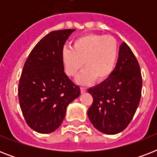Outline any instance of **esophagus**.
<instances>
[{
    "instance_id": "1",
    "label": "esophagus",
    "mask_w": 157,
    "mask_h": 157,
    "mask_svg": "<svg viewBox=\"0 0 157 157\" xmlns=\"http://www.w3.org/2000/svg\"><path fill=\"white\" fill-rule=\"evenodd\" d=\"M81 92L82 94L86 93V89L85 88V87H81Z\"/></svg>"
}]
</instances>
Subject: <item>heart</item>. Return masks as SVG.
Segmentation results:
<instances>
[{"instance_id": "obj_1", "label": "heart", "mask_w": 157, "mask_h": 157, "mask_svg": "<svg viewBox=\"0 0 157 157\" xmlns=\"http://www.w3.org/2000/svg\"><path fill=\"white\" fill-rule=\"evenodd\" d=\"M118 59V43L112 36L88 34L74 40L72 49L62 51L64 71L70 77L79 73L83 64L86 69L78 76L82 85L105 81L114 71Z\"/></svg>"}]
</instances>
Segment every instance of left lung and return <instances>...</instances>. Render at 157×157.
Here are the masks:
<instances>
[{
	"instance_id": "8db88e82",
	"label": "left lung",
	"mask_w": 157,
	"mask_h": 157,
	"mask_svg": "<svg viewBox=\"0 0 157 157\" xmlns=\"http://www.w3.org/2000/svg\"><path fill=\"white\" fill-rule=\"evenodd\" d=\"M142 86L139 62L128 45L123 42L112 75L88 90L94 100L87 113L94 127L106 134L123 131L139 107Z\"/></svg>"
}]
</instances>
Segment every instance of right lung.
<instances>
[{"label": "right lung", "mask_w": 157, "mask_h": 157, "mask_svg": "<svg viewBox=\"0 0 157 157\" xmlns=\"http://www.w3.org/2000/svg\"><path fill=\"white\" fill-rule=\"evenodd\" d=\"M75 29L51 32L31 51L18 83L21 111L31 129L50 134L60 126L67 107L81 90L64 72L62 51Z\"/></svg>", "instance_id": "add662e5"}]
</instances>
